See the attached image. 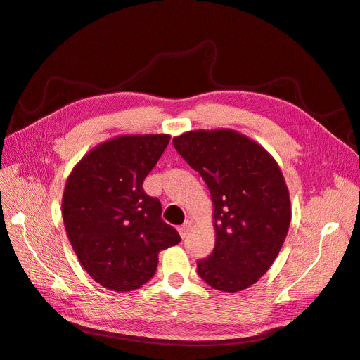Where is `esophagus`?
Listing matches in <instances>:
<instances>
[{"mask_svg": "<svg viewBox=\"0 0 360 360\" xmlns=\"http://www.w3.org/2000/svg\"><path fill=\"white\" fill-rule=\"evenodd\" d=\"M191 226H193V222H191V220H186V222H184V224L179 226V234H181V237H182V238H186V237L188 236Z\"/></svg>", "mask_w": 360, "mask_h": 360, "instance_id": "34e87169", "label": "esophagus"}]
</instances>
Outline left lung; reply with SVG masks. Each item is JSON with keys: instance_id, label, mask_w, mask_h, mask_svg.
<instances>
[{"instance_id": "1", "label": "left lung", "mask_w": 360, "mask_h": 360, "mask_svg": "<svg viewBox=\"0 0 360 360\" xmlns=\"http://www.w3.org/2000/svg\"><path fill=\"white\" fill-rule=\"evenodd\" d=\"M173 146L205 181L214 207V250L198 262V274L216 290L248 289L268 272L289 231L290 198L278 164L233 129L190 131Z\"/></svg>"}]
</instances>
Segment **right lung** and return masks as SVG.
<instances>
[{"label":"right lung","mask_w":360,"mask_h":360,"mask_svg":"<svg viewBox=\"0 0 360 360\" xmlns=\"http://www.w3.org/2000/svg\"><path fill=\"white\" fill-rule=\"evenodd\" d=\"M169 141L167 134L115 136L89 150L67 179L62 217L68 240L105 289L141 288L155 275L160 251L181 242L161 219V202L143 190Z\"/></svg>","instance_id":"obj_1"}]
</instances>
